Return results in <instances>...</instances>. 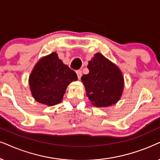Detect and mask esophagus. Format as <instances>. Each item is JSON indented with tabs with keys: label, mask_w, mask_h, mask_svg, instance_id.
<instances>
[{
	"label": "esophagus",
	"mask_w": 160,
	"mask_h": 160,
	"mask_svg": "<svg viewBox=\"0 0 160 160\" xmlns=\"http://www.w3.org/2000/svg\"><path fill=\"white\" fill-rule=\"evenodd\" d=\"M76 74H77V76H78V79H80L81 77H82V70H76Z\"/></svg>",
	"instance_id": "obj_1"
}]
</instances>
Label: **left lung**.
Listing matches in <instances>:
<instances>
[{"mask_svg":"<svg viewBox=\"0 0 160 160\" xmlns=\"http://www.w3.org/2000/svg\"><path fill=\"white\" fill-rule=\"evenodd\" d=\"M90 72L82 76V82L92 105L107 107L121 98L124 79L121 70L100 53L89 62Z\"/></svg>","mask_w":160,"mask_h":160,"instance_id":"left-lung-1","label":"left lung"}]
</instances>
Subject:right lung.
<instances>
[{
    "label": "right lung",
    "mask_w": 160,
    "mask_h": 160,
    "mask_svg": "<svg viewBox=\"0 0 160 160\" xmlns=\"http://www.w3.org/2000/svg\"><path fill=\"white\" fill-rule=\"evenodd\" d=\"M77 79L75 71L63 64L57 53H51L39 60L28 81L37 102L54 106L62 101L68 84Z\"/></svg>",
    "instance_id": "1"
}]
</instances>
